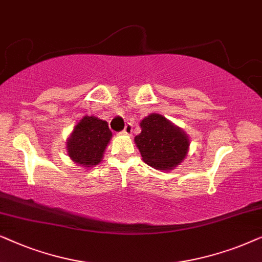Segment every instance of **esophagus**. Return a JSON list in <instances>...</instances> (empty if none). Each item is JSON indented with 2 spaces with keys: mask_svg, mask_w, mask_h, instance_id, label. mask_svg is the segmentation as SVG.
Instances as JSON below:
<instances>
[{
  "mask_svg": "<svg viewBox=\"0 0 262 262\" xmlns=\"http://www.w3.org/2000/svg\"><path fill=\"white\" fill-rule=\"evenodd\" d=\"M132 132H133V125H132L130 123L125 124V127H124V129H123V133L129 135V134H132Z\"/></svg>",
  "mask_w": 262,
  "mask_h": 262,
  "instance_id": "1",
  "label": "esophagus"
}]
</instances>
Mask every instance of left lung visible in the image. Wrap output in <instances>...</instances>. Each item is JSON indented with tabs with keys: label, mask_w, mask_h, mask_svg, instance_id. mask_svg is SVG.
<instances>
[{
	"label": "left lung",
	"mask_w": 262,
	"mask_h": 262,
	"mask_svg": "<svg viewBox=\"0 0 262 262\" xmlns=\"http://www.w3.org/2000/svg\"><path fill=\"white\" fill-rule=\"evenodd\" d=\"M141 133L134 139L142 160L158 170H172L186 158L189 139L159 114H151L140 122Z\"/></svg>",
	"instance_id": "obj_1"
}]
</instances>
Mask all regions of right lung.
Wrapping results in <instances>:
<instances>
[{"label": "right lung", "mask_w": 262, "mask_h": 262, "mask_svg": "<svg viewBox=\"0 0 262 262\" xmlns=\"http://www.w3.org/2000/svg\"><path fill=\"white\" fill-rule=\"evenodd\" d=\"M113 133L106 121L83 116L67 140V152L73 162L86 167L98 165Z\"/></svg>", "instance_id": "obj_1"}]
</instances>
